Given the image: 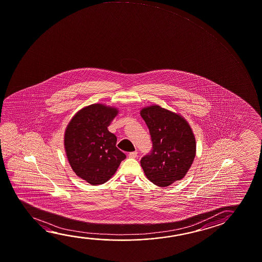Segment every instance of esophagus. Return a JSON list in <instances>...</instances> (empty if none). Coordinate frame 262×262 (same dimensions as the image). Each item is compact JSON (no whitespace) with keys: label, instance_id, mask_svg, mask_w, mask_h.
<instances>
[{"label":"esophagus","instance_id":"34e87169","mask_svg":"<svg viewBox=\"0 0 262 262\" xmlns=\"http://www.w3.org/2000/svg\"><path fill=\"white\" fill-rule=\"evenodd\" d=\"M137 151H132V152H129L128 155H129V158H136V157H137Z\"/></svg>","mask_w":262,"mask_h":262}]
</instances>
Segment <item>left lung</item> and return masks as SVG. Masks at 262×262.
Here are the masks:
<instances>
[{
	"label": "left lung",
	"instance_id": "1",
	"mask_svg": "<svg viewBox=\"0 0 262 262\" xmlns=\"http://www.w3.org/2000/svg\"><path fill=\"white\" fill-rule=\"evenodd\" d=\"M150 132L152 149L141 159L147 178L165 187L181 180L188 172L195 156V140L187 121L160 106L141 111Z\"/></svg>",
	"mask_w": 262,
	"mask_h": 262
}]
</instances>
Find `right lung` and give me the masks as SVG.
Instances as JSON below:
<instances>
[{"mask_svg":"<svg viewBox=\"0 0 262 262\" xmlns=\"http://www.w3.org/2000/svg\"><path fill=\"white\" fill-rule=\"evenodd\" d=\"M117 113L114 107L93 104L77 112L66 129L69 163L76 174L90 185L106 183L126 158L116 147V136L107 129Z\"/></svg>","mask_w":262,"mask_h":262,"instance_id":"obj_1","label":"right lung"}]
</instances>
